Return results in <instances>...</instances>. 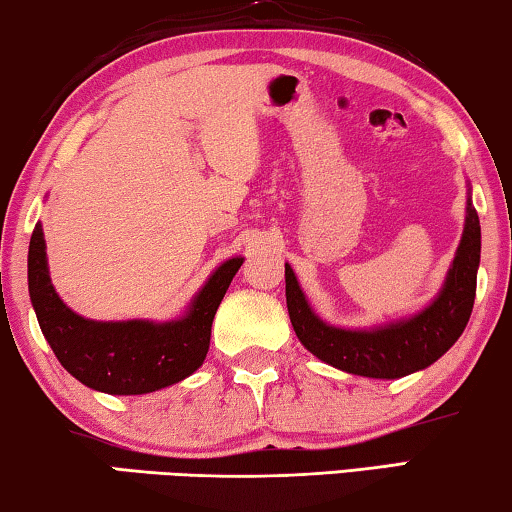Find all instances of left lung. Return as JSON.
Instances as JSON below:
<instances>
[{
	"mask_svg": "<svg viewBox=\"0 0 512 512\" xmlns=\"http://www.w3.org/2000/svg\"><path fill=\"white\" fill-rule=\"evenodd\" d=\"M480 265V221L466 198L464 233L443 288L432 305L372 330H346L314 314L295 272L286 263V305L302 346L318 360L369 379H402L441 358L469 323Z\"/></svg>",
	"mask_w": 512,
	"mask_h": 512,
	"instance_id": "obj_1",
	"label": "left lung"
}]
</instances>
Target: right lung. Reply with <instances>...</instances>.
Wrapping results in <instances>:
<instances>
[{
	"label": "right lung",
	"instance_id": "obj_1",
	"mask_svg": "<svg viewBox=\"0 0 512 512\" xmlns=\"http://www.w3.org/2000/svg\"><path fill=\"white\" fill-rule=\"evenodd\" d=\"M244 258L235 256L210 274L175 321H90L59 300L48 272L43 228L29 240V298L43 337L71 376L108 395H145L187 379L203 365L214 314Z\"/></svg>",
	"mask_w": 512,
	"mask_h": 512
}]
</instances>
